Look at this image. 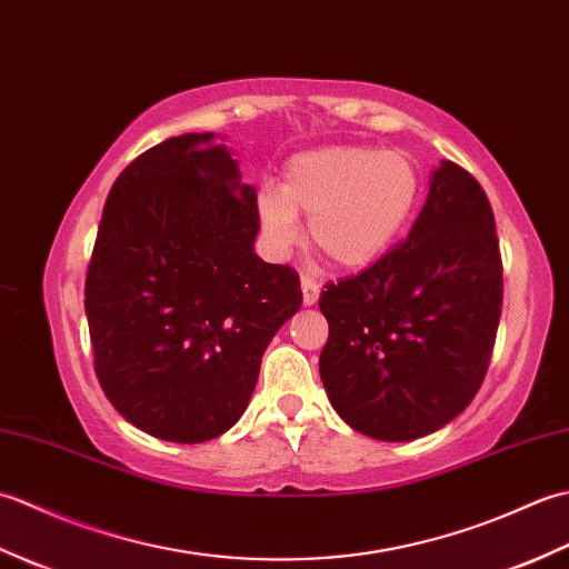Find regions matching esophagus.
Masks as SVG:
<instances>
[{"mask_svg":"<svg viewBox=\"0 0 569 569\" xmlns=\"http://www.w3.org/2000/svg\"><path fill=\"white\" fill-rule=\"evenodd\" d=\"M300 288H303V306H316L318 298H320V286L312 281V278L303 276V281H300Z\"/></svg>","mask_w":569,"mask_h":569,"instance_id":"1","label":"esophagus"}]
</instances>
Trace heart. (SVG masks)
Masks as SVG:
<instances>
[{"instance_id": "obj_1", "label": "heart", "mask_w": 569, "mask_h": 569, "mask_svg": "<svg viewBox=\"0 0 569 569\" xmlns=\"http://www.w3.org/2000/svg\"><path fill=\"white\" fill-rule=\"evenodd\" d=\"M422 173L406 151L328 147L293 156L283 183L261 186L257 217L273 257H288L308 214L312 247L340 269L379 261L413 220Z\"/></svg>"}]
</instances>
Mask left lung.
<instances>
[{"label":"left lung","mask_w":569,"mask_h":569,"mask_svg":"<svg viewBox=\"0 0 569 569\" xmlns=\"http://www.w3.org/2000/svg\"><path fill=\"white\" fill-rule=\"evenodd\" d=\"M503 273L487 192L440 161L403 244L328 283L320 379L349 428L408 442L447 426L477 396L497 340Z\"/></svg>","instance_id":"obj_1"}]
</instances>
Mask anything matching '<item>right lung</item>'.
Returning <instances> with one entry per match:
<instances>
[{
    "mask_svg": "<svg viewBox=\"0 0 569 569\" xmlns=\"http://www.w3.org/2000/svg\"><path fill=\"white\" fill-rule=\"evenodd\" d=\"M257 234V188L212 131L166 139L114 180L84 312L94 371L131 426L196 445L247 410L266 347L303 303Z\"/></svg>",
    "mask_w": 569,
    "mask_h": 569,
    "instance_id": "obj_1",
    "label": "right lung"
}]
</instances>
